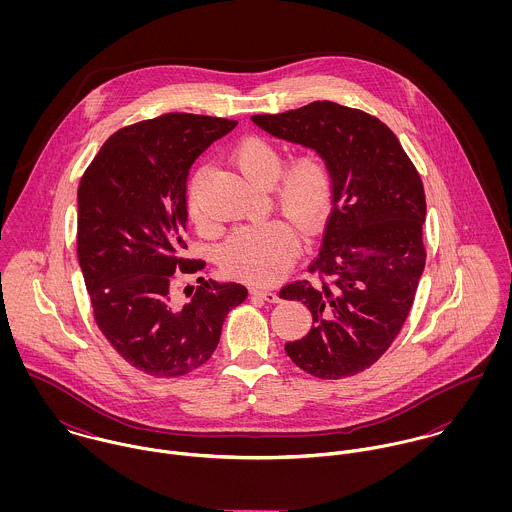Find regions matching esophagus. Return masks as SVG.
Returning a JSON list of instances; mask_svg holds the SVG:
<instances>
[{
  "label": "esophagus",
  "mask_w": 512,
  "mask_h": 512,
  "mask_svg": "<svg viewBox=\"0 0 512 512\" xmlns=\"http://www.w3.org/2000/svg\"><path fill=\"white\" fill-rule=\"evenodd\" d=\"M250 293H252V295H256V297H260V299H264V301H268V303H278V301H280L278 293L270 292V290H262V288H250Z\"/></svg>",
  "instance_id": "esophagus-1"
}]
</instances>
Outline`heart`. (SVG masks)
Returning a JSON list of instances; mask_svg holds the SVG:
<instances>
[{
    "label": "heart",
    "mask_w": 512,
    "mask_h": 512,
    "mask_svg": "<svg viewBox=\"0 0 512 512\" xmlns=\"http://www.w3.org/2000/svg\"><path fill=\"white\" fill-rule=\"evenodd\" d=\"M230 161L248 181L260 187L274 185V203L305 232L315 230L329 213L333 173L319 153H299L280 174V149L264 138H244L232 147ZM203 177V171L193 175L187 207L193 222L203 232H209L213 222L207 217L199 195ZM297 250L299 236L290 220H266L238 230L222 248L220 266L230 278L268 286L288 274Z\"/></svg>",
    "instance_id": "heart-1"
}]
</instances>
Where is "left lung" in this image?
<instances>
[{"label":"left lung","instance_id":"8db88e82","mask_svg":"<svg viewBox=\"0 0 512 512\" xmlns=\"http://www.w3.org/2000/svg\"><path fill=\"white\" fill-rule=\"evenodd\" d=\"M252 122L274 138L315 149L333 173V211L313 280L282 288L313 317L286 353L325 380L374 365L400 333L426 266L420 173L394 132L357 108L317 100Z\"/></svg>","mask_w":512,"mask_h":512}]
</instances>
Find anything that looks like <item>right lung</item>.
<instances>
[{"label":"right lung","mask_w":512,"mask_h":512,"mask_svg":"<svg viewBox=\"0 0 512 512\" xmlns=\"http://www.w3.org/2000/svg\"><path fill=\"white\" fill-rule=\"evenodd\" d=\"M236 124L171 112L126 126L80 179L76 252L94 321L124 361L151 376L205 365L228 311L248 295L242 284L205 278L187 303L171 293L179 276L205 268L185 258L189 169Z\"/></svg>","instance_id":"add662e5"}]
</instances>
